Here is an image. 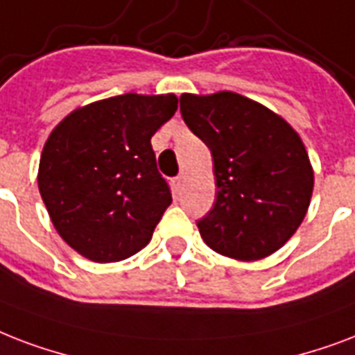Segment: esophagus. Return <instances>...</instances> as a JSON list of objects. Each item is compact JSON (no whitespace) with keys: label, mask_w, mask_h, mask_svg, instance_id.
Wrapping results in <instances>:
<instances>
[{"label":"esophagus","mask_w":355,"mask_h":355,"mask_svg":"<svg viewBox=\"0 0 355 355\" xmlns=\"http://www.w3.org/2000/svg\"><path fill=\"white\" fill-rule=\"evenodd\" d=\"M183 181H185V178H183V175H178V178L174 180V185H175V189H178V191H180L181 185H183Z\"/></svg>","instance_id":"obj_1"}]
</instances>
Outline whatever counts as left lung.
<instances>
[{"instance_id": "1", "label": "left lung", "mask_w": 355, "mask_h": 355, "mask_svg": "<svg viewBox=\"0 0 355 355\" xmlns=\"http://www.w3.org/2000/svg\"><path fill=\"white\" fill-rule=\"evenodd\" d=\"M180 111L213 155L216 202L198 220L205 244L239 261L274 254L311 202L313 168L298 133L265 105L227 90L181 94Z\"/></svg>"}]
</instances>
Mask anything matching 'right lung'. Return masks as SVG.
Masks as SVG:
<instances>
[{"instance_id":"1","label":"right lung","mask_w":355,"mask_h":355,"mask_svg":"<svg viewBox=\"0 0 355 355\" xmlns=\"http://www.w3.org/2000/svg\"><path fill=\"white\" fill-rule=\"evenodd\" d=\"M178 111L174 94H122L70 112L44 144L38 191L68 246L96 263L144 248L172 203L152 137Z\"/></svg>"}]
</instances>
